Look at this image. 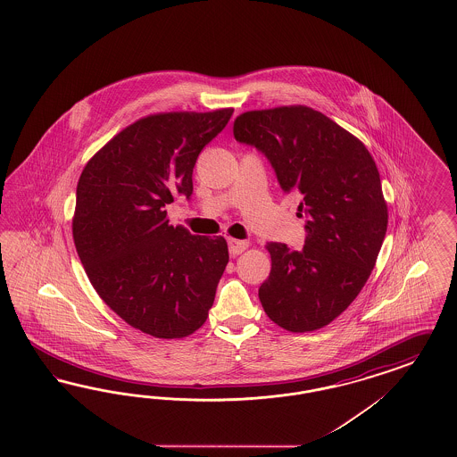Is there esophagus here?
I'll return each instance as SVG.
<instances>
[{
	"label": "esophagus",
	"instance_id": "obj_1",
	"mask_svg": "<svg viewBox=\"0 0 457 457\" xmlns=\"http://www.w3.org/2000/svg\"><path fill=\"white\" fill-rule=\"evenodd\" d=\"M228 246H229V253L236 256L241 254L245 249L248 248V241L243 239H228Z\"/></svg>",
	"mask_w": 457,
	"mask_h": 457
}]
</instances>
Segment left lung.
I'll list each match as a JSON object with an SVG mask.
<instances>
[{"label": "left lung", "mask_w": 457, "mask_h": 457, "mask_svg": "<svg viewBox=\"0 0 457 457\" xmlns=\"http://www.w3.org/2000/svg\"><path fill=\"white\" fill-rule=\"evenodd\" d=\"M239 144L263 154L283 193L302 195L304 246L270 243L264 312L281 328L312 332L348 308L374 270L387 231V204L370 153L359 138L310 107L246 112Z\"/></svg>", "instance_id": "obj_1"}]
</instances>
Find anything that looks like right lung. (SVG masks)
Listing matches in <instances>:
<instances>
[{"label":"right lung","instance_id":"right-lung-1","mask_svg":"<svg viewBox=\"0 0 457 457\" xmlns=\"http://www.w3.org/2000/svg\"><path fill=\"white\" fill-rule=\"evenodd\" d=\"M231 115L140 119L105 144L79 180L73 241L87 277L120 319L155 338L203 327L229 262L224 237L170 226L166 208L176 195L191 199L195 161Z\"/></svg>","mask_w":457,"mask_h":457}]
</instances>
